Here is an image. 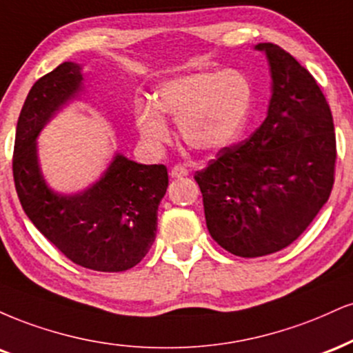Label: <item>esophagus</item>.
I'll return each mask as SVG.
<instances>
[{
    "instance_id": "34e87169",
    "label": "esophagus",
    "mask_w": 353,
    "mask_h": 353,
    "mask_svg": "<svg viewBox=\"0 0 353 353\" xmlns=\"http://www.w3.org/2000/svg\"><path fill=\"white\" fill-rule=\"evenodd\" d=\"M186 175H188V170L183 165H175V167L170 170V176L172 178H183Z\"/></svg>"
}]
</instances>
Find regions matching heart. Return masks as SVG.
<instances>
[{
    "label": "heart",
    "mask_w": 353,
    "mask_h": 353,
    "mask_svg": "<svg viewBox=\"0 0 353 353\" xmlns=\"http://www.w3.org/2000/svg\"><path fill=\"white\" fill-rule=\"evenodd\" d=\"M251 85L236 70L193 72L170 79L153 101L139 103L135 120L140 134L153 147L170 140L163 115L178 122L181 139L200 152H216L241 134L251 107Z\"/></svg>",
    "instance_id": "obj_1"
}]
</instances>
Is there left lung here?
Here are the masks:
<instances>
[{
	"label": "left lung",
	"instance_id": "obj_1",
	"mask_svg": "<svg viewBox=\"0 0 353 353\" xmlns=\"http://www.w3.org/2000/svg\"><path fill=\"white\" fill-rule=\"evenodd\" d=\"M271 65L268 117L194 173L211 238L231 254L284 250L307 230L335 180L334 119L325 95L288 51L261 43Z\"/></svg>",
	"mask_w": 353,
	"mask_h": 353
}]
</instances>
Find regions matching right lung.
Masks as SVG:
<instances>
[{
	"label": "right lung",
	"instance_id": "obj_1",
	"mask_svg": "<svg viewBox=\"0 0 353 353\" xmlns=\"http://www.w3.org/2000/svg\"><path fill=\"white\" fill-rule=\"evenodd\" d=\"M81 84V65L62 62L29 90L12 153L16 193L32 225L65 258L92 271H127L155 241L157 211L168 186L167 167L117 155L85 192L72 196L51 192L37 165L36 137L62 103L76 97Z\"/></svg>",
	"mask_w": 353,
	"mask_h": 353
}]
</instances>
